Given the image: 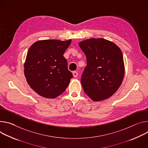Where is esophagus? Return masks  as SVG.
Segmentation results:
<instances>
[{"mask_svg":"<svg viewBox=\"0 0 148 148\" xmlns=\"http://www.w3.org/2000/svg\"><path fill=\"white\" fill-rule=\"evenodd\" d=\"M72 74H73V76L74 77H76L77 76V75H78V73L76 72H73Z\"/></svg>","mask_w":148,"mask_h":148,"instance_id":"1","label":"esophagus"}]
</instances>
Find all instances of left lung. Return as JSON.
<instances>
[{"mask_svg":"<svg viewBox=\"0 0 148 148\" xmlns=\"http://www.w3.org/2000/svg\"><path fill=\"white\" fill-rule=\"evenodd\" d=\"M86 56L87 66L82 76L85 93L95 102L105 100L121 86L125 64L121 49L103 38H90L79 43Z\"/></svg>","mask_w":148,"mask_h":148,"instance_id":"obj_1","label":"left lung"}]
</instances>
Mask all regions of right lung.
I'll return each instance as SVG.
<instances>
[{"instance_id": "right-lung-1", "label": "right lung", "mask_w": 148, "mask_h": 148, "mask_svg": "<svg viewBox=\"0 0 148 148\" xmlns=\"http://www.w3.org/2000/svg\"><path fill=\"white\" fill-rule=\"evenodd\" d=\"M71 42V39L41 40L29 47L24 74L30 87L41 96L54 99L69 85L73 75L63 55Z\"/></svg>"}]
</instances>
